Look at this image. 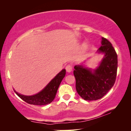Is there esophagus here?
I'll return each instance as SVG.
<instances>
[{
	"instance_id": "34e87169",
	"label": "esophagus",
	"mask_w": 131,
	"mask_h": 131,
	"mask_svg": "<svg viewBox=\"0 0 131 131\" xmlns=\"http://www.w3.org/2000/svg\"><path fill=\"white\" fill-rule=\"evenodd\" d=\"M66 70L67 72H71L73 70V67L71 64H68V65L66 66Z\"/></svg>"
}]
</instances>
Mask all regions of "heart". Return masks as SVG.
I'll return each instance as SVG.
<instances>
[{
    "mask_svg": "<svg viewBox=\"0 0 131 131\" xmlns=\"http://www.w3.org/2000/svg\"><path fill=\"white\" fill-rule=\"evenodd\" d=\"M85 48H86V46H85Z\"/></svg>",
    "mask_w": 131,
    "mask_h": 131,
    "instance_id": "obj_1",
    "label": "heart"
}]
</instances>
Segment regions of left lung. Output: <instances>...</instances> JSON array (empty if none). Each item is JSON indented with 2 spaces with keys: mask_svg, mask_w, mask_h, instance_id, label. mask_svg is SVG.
I'll return each mask as SVG.
<instances>
[{
  "mask_svg": "<svg viewBox=\"0 0 131 131\" xmlns=\"http://www.w3.org/2000/svg\"><path fill=\"white\" fill-rule=\"evenodd\" d=\"M98 53L104 57L99 67L92 71L83 66H75L73 71L78 94L87 101L103 98L115 83L117 70V55L112 45L102 37Z\"/></svg>",
  "mask_w": 131,
  "mask_h": 131,
  "instance_id": "1",
  "label": "left lung"
}]
</instances>
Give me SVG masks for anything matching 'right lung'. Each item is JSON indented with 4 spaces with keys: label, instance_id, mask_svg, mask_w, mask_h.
<instances>
[{
    "label": "right lung",
    "instance_id": "add662e5",
    "mask_svg": "<svg viewBox=\"0 0 131 131\" xmlns=\"http://www.w3.org/2000/svg\"><path fill=\"white\" fill-rule=\"evenodd\" d=\"M66 70L63 69L46 85L45 88L37 93V94L31 96H26L15 91V94L23 101L30 104L43 105L50 104L54 100L57 92L62 80L65 77Z\"/></svg>",
    "mask_w": 131,
    "mask_h": 131
}]
</instances>
